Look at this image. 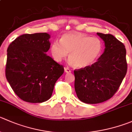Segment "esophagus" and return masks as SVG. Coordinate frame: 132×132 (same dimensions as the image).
<instances>
[{
  "label": "esophagus",
  "mask_w": 132,
  "mask_h": 132,
  "mask_svg": "<svg viewBox=\"0 0 132 132\" xmlns=\"http://www.w3.org/2000/svg\"><path fill=\"white\" fill-rule=\"evenodd\" d=\"M64 71H65V72H66V73H70L71 71V69L69 68L68 67H66L64 68Z\"/></svg>",
  "instance_id": "1"
}]
</instances>
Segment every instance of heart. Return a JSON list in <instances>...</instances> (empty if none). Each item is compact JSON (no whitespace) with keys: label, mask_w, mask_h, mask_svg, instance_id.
Masks as SVG:
<instances>
[{"label":"heart","mask_w":132,"mask_h":132,"mask_svg":"<svg viewBox=\"0 0 132 132\" xmlns=\"http://www.w3.org/2000/svg\"><path fill=\"white\" fill-rule=\"evenodd\" d=\"M102 44L96 37H90L79 33L64 34L61 42L55 40L51 46L53 58L61 62L67 57L71 64L78 68H85L95 63L101 54Z\"/></svg>","instance_id":"b5f03b06"}]
</instances>
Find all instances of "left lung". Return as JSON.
<instances>
[{
	"mask_svg": "<svg viewBox=\"0 0 132 132\" xmlns=\"http://www.w3.org/2000/svg\"><path fill=\"white\" fill-rule=\"evenodd\" d=\"M104 42V52L89 67L74 70L75 89L80 101L97 104L112 98L127 72L123 43L111 34L97 33Z\"/></svg>",
	"mask_w": 132,
	"mask_h": 132,
	"instance_id": "obj_1",
	"label": "left lung"
}]
</instances>
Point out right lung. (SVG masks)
Returning <instances> with one entry per match:
<instances>
[{"mask_svg":"<svg viewBox=\"0 0 132 132\" xmlns=\"http://www.w3.org/2000/svg\"><path fill=\"white\" fill-rule=\"evenodd\" d=\"M47 33L24 34L7 50L6 77L15 94L24 101L40 103L52 97L64 67L47 55L50 48Z\"/></svg>","mask_w":132,"mask_h":132,"instance_id":"add662e5","label":"right lung"}]
</instances>
